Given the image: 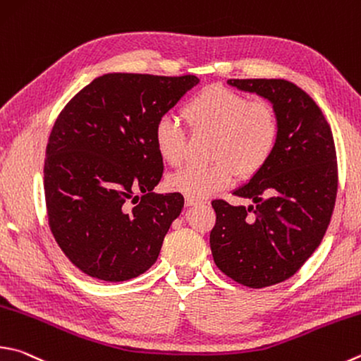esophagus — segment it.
<instances>
[{"mask_svg":"<svg viewBox=\"0 0 361 361\" xmlns=\"http://www.w3.org/2000/svg\"><path fill=\"white\" fill-rule=\"evenodd\" d=\"M199 203H202V200L194 199V197H186V200H185L186 207H194V205H199Z\"/></svg>","mask_w":361,"mask_h":361,"instance_id":"34e87169","label":"esophagus"}]
</instances>
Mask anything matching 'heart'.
<instances>
[{"mask_svg":"<svg viewBox=\"0 0 361 361\" xmlns=\"http://www.w3.org/2000/svg\"><path fill=\"white\" fill-rule=\"evenodd\" d=\"M189 129L212 133V164H188L169 178V186L186 197H207L241 178L260 172L271 159L279 140L276 110L267 101H249L222 85L194 93L181 109ZM186 129L172 116L154 128V145L170 166H180L186 153Z\"/></svg>","mask_w":361,"mask_h":361,"instance_id":"obj_1","label":"heart"}]
</instances>
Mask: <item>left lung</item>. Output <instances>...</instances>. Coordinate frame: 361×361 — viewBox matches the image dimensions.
I'll list each match as a JSON object with an SVG mask.
<instances>
[{
	"mask_svg": "<svg viewBox=\"0 0 361 361\" xmlns=\"http://www.w3.org/2000/svg\"><path fill=\"white\" fill-rule=\"evenodd\" d=\"M228 85L273 104L279 140L271 159L233 192L254 205L213 200L209 247L226 276L252 289L293 276L330 224L338 192L330 124L310 94L283 78H231Z\"/></svg>",
	"mask_w": 361,
	"mask_h": 361,
	"instance_id": "obj_1",
	"label": "left lung"
}]
</instances>
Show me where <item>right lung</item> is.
<instances>
[{"mask_svg": "<svg viewBox=\"0 0 361 361\" xmlns=\"http://www.w3.org/2000/svg\"><path fill=\"white\" fill-rule=\"evenodd\" d=\"M197 83L195 75L115 72L94 78L58 115L44 161L49 227L88 276L120 283L158 259L185 199L153 192L164 172L154 128Z\"/></svg>", "mask_w": 361, "mask_h": 361, "instance_id": "right-lung-1", "label": "right lung"}]
</instances>
